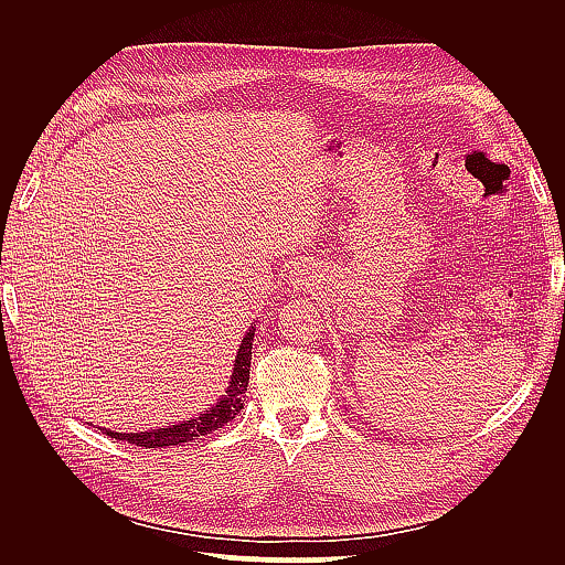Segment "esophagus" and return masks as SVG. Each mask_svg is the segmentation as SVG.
<instances>
[{
	"label": "esophagus",
	"mask_w": 565,
	"mask_h": 565,
	"mask_svg": "<svg viewBox=\"0 0 565 565\" xmlns=\"http://www.w3.org/2000/svg\"><path fill=\"white\" fill-rule=\"evenodd\" d=\"M292 285L297 287V289H311V287H316V282H318V276H316V268L313 266H306V264H301V266H297L295 268V273H292Z\"/></svg>",
	"instance_id": "obj_1"
}]
</instances>
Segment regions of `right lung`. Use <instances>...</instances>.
<instances>
[{
  "label": "right lung",
  "instance_id": "1",
  "mask_svg": "<svg viewBox=\"0 0 565 565\" xmlns=\"http://www.w3.org/2000/svg\"><path fill=\"white\" fill-rule=\"evenodd\" d=\"M252 341H254V328L245 334L241 349L235 355V367L231 374V382L226 388V396H221L218 403L210 409H204L200 417L185 419L181 424H172L167 429H150L139 434H117L110 429H104L106 436L134 443L139 448H167V446H181V443L195 440L198 436H207L212 431L224 429V426L243 409V393L249 384V363H252Z\"/></svg>",
  "mask_w": 565,
  "mask_h": 565
}]
</instances>
